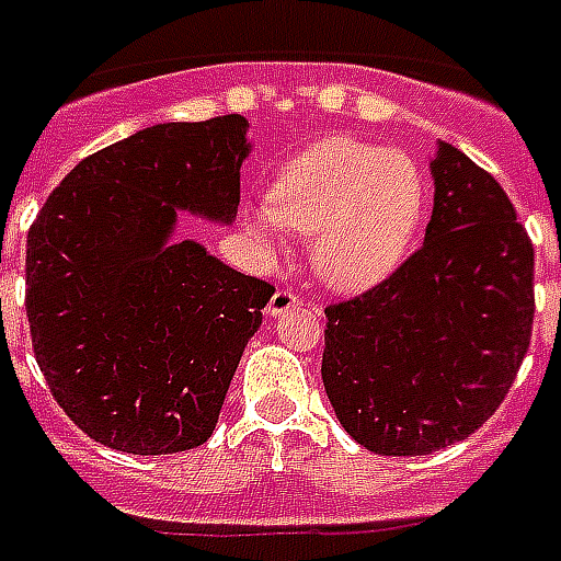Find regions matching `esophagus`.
Here are the masks:
<instances>
[{
  "instance_id": "esophagus-1",
  "label": "esophagus",
  "mask_w": 561,
  "mask_h": 561,
  "mask_svg": "<svg viewBox=\"0 0 561 561\" xmlns=\"http://www.w3.org/2000/svg\"><path fill=\"white\" fill-rule=\"evenodd\" d=\"M291 309H300V297H297L294 291H288V288H279V291L270 297L264 312H267L270 318H279V314L291 312Z\"/></svg>"
}]
</instances>
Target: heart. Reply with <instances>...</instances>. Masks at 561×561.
I'll use <instances>...</instances> for the list:
<instances>
[{
    "label": "heart",
    "instance_id": "1",
    "mask_svg": "<svg viewBox=\"0 0 561 561\" xmlns=\"http://www.w3.org/2000/svg\"><path fill=\"white\" fill-rule=\"evenodd\" d=\"M425 214V181L408 153L333 136L297 153L249 228L276 243L282 228L314 238V270L335 291H368L396 273Z\"/></svg>",
    "mask_w": 561,
    "mask_h": 561
}]
</instances>
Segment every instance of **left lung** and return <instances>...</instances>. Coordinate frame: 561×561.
Wrapping results in <instances>:
<instances>
[{
  "mask_svg": "<svg viewBox=\"0 0 561 561\" xmlns=\"http://www.w3.org/2000/svg\"><path fill=\"white\" fill-rule=\"evenodd\" d=\"M434 210L413 259L327 309L323 389L351 437L413 458L496 413L533 335L535 252L502 186L455 145L431 157Z\"/></svg>",
  "mask_w": 561,
  "mask_h": 561,
  "instance_id": "1",
  "label": "left lung"
}]
</instances>
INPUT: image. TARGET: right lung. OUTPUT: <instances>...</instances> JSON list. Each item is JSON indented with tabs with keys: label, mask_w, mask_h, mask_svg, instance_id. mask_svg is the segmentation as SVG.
I'll list each match as a JSON object with an SVG mask.
<instances>
[{
	"label": "right lung",
	"mask_w": 561,
	"mask_h": 561,
	"mask_svg": "<svg viewBox=\"0 0 561 561\" xmlns=\"http://www.w3.org/2000/svg\"><path fill=\"white\" fill-rule=\"evenodd\" d=\"M247 133L243 115L145 127L85 157L28 231L35 359L73 425L110 449L202 446L259 333L267 282L175 238L178 214L234 222Z\"/></svg>",
	"instance_id": "obj_1"
}]
</instances>
